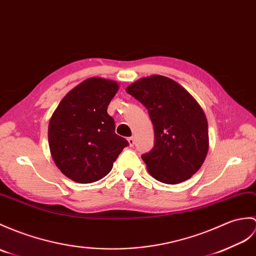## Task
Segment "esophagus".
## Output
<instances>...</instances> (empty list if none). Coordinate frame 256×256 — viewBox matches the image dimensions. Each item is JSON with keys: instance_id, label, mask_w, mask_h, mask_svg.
Segmentation results:
<instances>
[{"instance_id": "obj_1", "label": "esophagus", "mask_w": 256, "mask_h": 256, "mask_svg": "<svg viewBox=\"0 0 256 256\" xmlns=\"http://www.w3.org/2000/svg\"><path fill=\"white\" fill-rule=\"evenodd\" d=\"M128 145L132 147L134 145V138H133V136H132V138H128Z\"/></svg>"}]
</instances>
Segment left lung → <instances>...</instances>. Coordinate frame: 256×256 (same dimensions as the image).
I'll return each mask as SVG.
<instances>
[{
    "instance_id": "left-lung-1",
    "label": "left lung",
    "mask_w": 256,
    "mask_h": 256,
    "mask_svg": "<svg viewBox=\"0 0 256 256\" xmlns=\"http://www.w3.org/2000/svg\"><path fill=\"white\" fill-rule=\"evenodd\" d=\"M126 92L146 106L154 126L152 150L142 155L150 174L166 184L190 179L208 152V124L198 101L162 75L142 77Z\"/></svg>"
}]
</instances>
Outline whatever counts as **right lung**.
Listing matches in <instances>:
<instances>
[{
  "label": "right lung",
  "mask_w": 256,
  "mask_h": 256,
  "mask_svg": "<svg viewBox=\"0 0 256 256\" xmlns=\"http://www.w3.org/2000/svg\"><path fill=\"white\" fill-rule=\"evenodd\" d=\"M118 89L114 80L92 77L73 88L53 112L49 147L56 167L78 183L96 182L109 174L128 142L116 134L106 112Z\"/></svg>",
  "instance_id": "add662e5"
}]
</instances>
